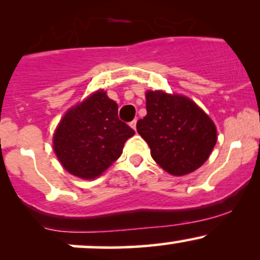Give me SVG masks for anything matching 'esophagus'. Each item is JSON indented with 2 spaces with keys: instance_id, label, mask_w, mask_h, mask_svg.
<instances>
[{
  "instance_id": "1",
  "label": "esophagus",
  "mask_w": 260,
  "mask_h": 260,
  "mask_svg": "<svg viewBox=\"0 0 260 260\" xmlns=\"http://www.w3.org/2000/svg\"><path fill=\"white\" fill-rule=\"evenodd\" d=\"M129 126L132 127L134 131H136V129H137V120H133L132 122H131V123H129Z\"/></svg>"
}]
</instances>
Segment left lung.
<instances>
[{"mask_svg": "<svg viewBox=\"0 0 260 260\" xmlns=\"http://www.w3.org/2000/svg\"><path fill=\"white\" fill-rule=\"evenodd\" d=\"M147 116L137 131L151 157L165 171L183 176L201 168L216 143V128L201 107L186 96L148 91Z\"/></svg>", "mask_w": 260, "mask_h": 260, "instance_id": "8db88e82", "label": "left lung"}]
</instances>
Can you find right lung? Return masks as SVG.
I'll list each match as a JSON object with an SVG mask.
<instances>
[{"label": "right lung", "mask_w": 260, "mask_h": 260, "mask_svg": "<svg viewBox=\"0 0 260 260\" xmlns=\"http://www.w3.org/2000/svg\"><path fill=\"white\" fill-rule=\"evenodd\" d=\"M134 133L118 118L117 104L99 90L68 110L53 136V150L68 172L91 180L120 157Z\"/></svg>", "instance_id": "1"}]
</instances>
